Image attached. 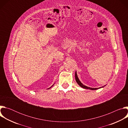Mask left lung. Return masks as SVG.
Wrapping results in <instances>:
<instances>
[{
	"label": "left lung",
	"mask_w": 128,
	"mask_h": 128,
	"mask_svg": "<svg viewBox=\"0 0 128 128\" xmlns=\"http://www.w3.org/2000/svg\"><path fill=\"white\" fill-rule=\"evenodd\" d=\"M75 77H76V82H77V83L79 84L80 86L81 87H82V88H86V89H90V90H97V89H98V88H90V87H88L84 85L80 82V80H79L78 77V76H77V74H76H76H75Z\"/></svg>",
	"instance_id": "8db88e82"
}]
</instances>
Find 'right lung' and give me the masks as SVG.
Returning <instances> with one entry per match:
<instances>
[{
	"mask_svg": "<svg viewBox=\"0 0 128 128\" xmlns=\"http://www.w3.org/2000/svg\"><path fill=\"white\" fill-rule=\"evenodd\" d=\"M50 88H51V87H50Z\"/></svg>",
	"mask_w": 128,
	"mask_h": 128,
	"instance_id": "1",
	"label": "right lung"
}]
</instances>
